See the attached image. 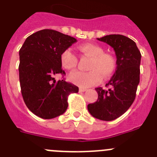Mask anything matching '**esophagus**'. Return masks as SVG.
Returning <instances> with one entry per match:
<instances>
[{
	"instance_id": "34e87169",
	"label": "esophagus",
	"mask_w": 157,
	"mask_h": 157,
	"mask_svg": "<svg viewBox=\"0 0 157 157\" xmlns=\"http://www.w3.org/2000/svg\"><path fill=\"white\" fill-rule=\"evenodd\" d=\"M87 88H83V87H80V89H79V91L80 92H84V91H87Z\"/></svg>"
}]
</instances>
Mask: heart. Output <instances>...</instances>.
I'll use <instances>...</instances> for the list:
<instances>
[{
  "mask_svg": "<svg viewBox=\"0 0 157 157\" xmlns=\"http://www.w3.org/2000/svg\"><path fill=\"white\" fill-rule=\"evenodd\" d=\"M78 49L90 60L88 65V72H74L70 75L72 83L81 87H88L100 83L101 76L108 78L113 74L116 68V61L112 54L104 52L103 48L93 43L81 44ZM62 67L67 70H73L77 64V58L71 49H67L60 55Z\"/></svg>",
  "mask_w": 157,
  "mask_h": 157,
  "instance_id": "heart-1",
  "label": "heart"
}]
</instances>
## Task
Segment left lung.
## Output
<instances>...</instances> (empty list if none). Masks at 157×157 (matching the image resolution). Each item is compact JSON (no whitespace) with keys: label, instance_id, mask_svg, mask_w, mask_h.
<instances>
[{"label":"left lung","instance_id":"left-lung-1","mask_svg":"<svg viewBox=\"0 0 157 157\" xmlns=\"http://www.w3.org/2000/svg\"><path fill=\"white\" fill-rule=\"evenodd\" d=\"M114 49L116 55V70L106 83L108 90L98 87V98L89 104L90 115L102 121H112L130 108L136 98L140 83L141 53L136 42L122 35H109L98 39Z\"/></svg>","mask_w":157,"mask_h":157}]
</instances>
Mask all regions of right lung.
Instances as JSON below:
<instances>
[{
  "label": "right lung",
  "mask_w": 157,
  "mask_h": 157,
  "mask_svg": "<svg viewBox=\"0 0 157 157\" xmlns=\"http://www.w3.org/2000/svg\"><path fill=\"white\" fill-rule=\"evenodd\" d=\"M77 42V39L52 29H43L29 36L19 50V80L26 106L44 119L62 115L68 107V96L77 93L78 87L65 79L56 81V74L63 76L60 55Z\"/></svg>",
  "instance_id": "obj_1"
}]
</instances>
